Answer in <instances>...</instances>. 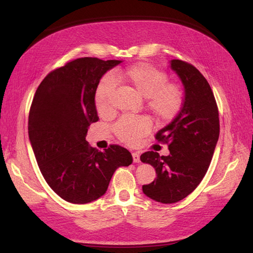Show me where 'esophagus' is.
<instances>
[{
  "instance_id": "esophagus-1",
  "label": "esophagus",
  "mask_w": 253,
  "mask_h": 253,
  "mask_svg": "<svg viewBox=\"0 0 253 253\" xmlns=\"http://www.w3.org/2000/svg\"><path fill=\"white\" fill-rule=\"evenodd\" d=\"M132 156H133L134 163H139L140 162V154H139L138 152H133L132 153Z\"/></svg>"
}]
</instances>
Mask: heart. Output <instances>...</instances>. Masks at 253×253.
Listing matches in <instances>:
<instances>
[{
  "label": "heart",
  "mask_w": 253,
  "mask_h": 253,
  "mask_svg": "<svg viewBox=\"0 0 253 253\" xmlns=\"http://www.w3.org/2000/svg\"><path fill=\"white\" fill-rule=\"evenodd\" d=\"M114 82H120L145 98L147 108L159 124L174 119L183 103V91L174 82H168V75L149 63H137L116 70L112 78L105 76L95 89L94 100L98 112L105 115L111 111V96ZM151 121L145 118H122L114 126L118 138L127 144H135L151 129Z\"/></svg>",
  "instance_id": "b5f03b06"
}]
</instances>
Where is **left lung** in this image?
Here are the masks:
<instances>
[{
	"mask_svg": "<svg viewBox=\"0 0 253 253\" xmlns=\"http://www.w3.org/2000/svg\"><path fill=\"white\" fill-rule=\"evenodd\" d=\"M170 67L185 89L180 112L156 134L158 141L169 143L170 154L159 156L149 151L140 156L157 174L154 181L142 186L143 193L163 204L183 200L200 185L219 136L218 110L208 81L197 68L181 60H171Z\"/></svg>",
	"mask_w": 253,
	"mask_h": 253,
	"instance_id": "8db88e82",
	"label": "left lung"
}]
</instances>
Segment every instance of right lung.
Here are the masks:
<instances>
[{"label": "right lung", "instance_id": "obj_1", "mask_svg": "<svg viewBox=\"0 0 253 253\" xmlns=\"http://www.w3.org/2000/svg\"><path fill=\"white\" fill-rule=\"evenodd\" d=\"M120 60L79 58L49 73L37 88L28 117V135L48 186L64 201L87 204L108 190L114 172L133 163L120 145L104 152L85 140L99 117L94 100L102 76Z\"/></svg>", "mask_w": 253, "mask_h": 253}]
</instances>
